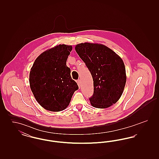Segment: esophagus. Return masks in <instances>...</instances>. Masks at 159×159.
I'll return each mask as SVG.
<instances>
[{"mask_svg": "<svg viewBox=\"0 0 159 159\" xmlns=\"http://www.w3.org/2000/svg\"><path fill=\"white\" fill-rule=\"evenodd\" d=\"M77 84H78V86H79V87H80V86H81V80L79 79V80H77Z\"/></svg>", "mask_w": 159, "mask_h": 159, "instance_id": "34e87169", "label": "esophagus"}]
</instances>
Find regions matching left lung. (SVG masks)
Returning <instances> with one entry per match:
<instances>
[{
  "mask_svg": "<svg viewBox=\"0 0 159 159\" xmlns=\"http://www.w3.org/2000/svg\"><path fill=\"white\" fill-rule=\"evenodd\" d=\"M75 49L93 79V93L89 98L91 105L105 108L115 104L120 98L126 81L121 58L101 44L80 43Z\"/></svg>",
  "mask_w": 159,
  "mask_h": 159,
  "instance_id": "obj_1",
  "label": "left lung"
}]
</instances>
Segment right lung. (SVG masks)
<instances>
[{
	"label": "right lung",
	"mask_w": 159,
	"mask_h": 159,
	"mask_svg": "<svg viewBox=\"0 0 159 159\" xmlns=\"http://www.w3.org/2000/svg\"><path fill=\"white\" fill-rule=\"evenodd\" d=\"M71 50V46H57L40 54L31 68V89L39 104L47 110L60 111L66 108L79 89L66 66Z\"/></svg>",
	"instance_id": "right-lung-1"
}]
</instances>
